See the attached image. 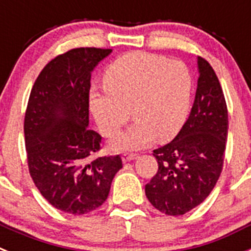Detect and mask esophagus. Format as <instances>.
<instances>
[{
  "label": "esophagus",
  "mask_w": 251,
  "mask_h": 251,
  "mask_svg": "<svg viewBox=\"0 0 251 251\" xmlns=\"http://www.w3.org/2000/svg\"><path fill=\"white\" fill-rule=\"evenodd\" d=\"M136 158L137 154H134V153H126V154H123V157H122V161H123L124 163H127V162L134 161Z\"/></svg>",
  "instance_id": "1"
}]
</instances>
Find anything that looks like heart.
<instances>
[{"label": "heart", "instance_id": "heart-1", "mask_svg": "<svg viewBox=\"0 0 251 251\" xmlns=\"http://www.w3.org/2000/svg\"><path fill=\"white\" fill-rule=\"evenodd\" d=\"M105 90H93L89 108L100 130L118 132L109 142L114 152L141 150L157 138L168 141L181 130L191 104L194 79L188 66L159 55L130 52L119 57L103 77Z\"/></svg>", "mask_w": 251, "mask_h": 251}]
</instances>
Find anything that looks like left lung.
Returning <instances> with one entry per match:
<instances>
[{
  "mask_svg": "<svg viewBox=\"0 0 251 251\" xmlns=\"http://www.w3.org/2000/svg\"><path fill=\"white\" fill-rule=\"evenodd\" d=\"M199 80L190 117L176 138L153 151L156 176L146 196L157 210L179 216L200 205L220 177L227 139V108L211 65L197 57Z\"/></svg>",
  "mask_w": 251,
  "mask_h": 251,
  "instance_id": "left-lung-1",
  "label": "left lung"
}]
</instances>
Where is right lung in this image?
<instances>
[{
  "instance_id": "add662e5",
  "label": "right lung",
  "mask_w": 251,
  "mask_h": 251,
  "mask_svg": "<svg viewBox=\"0 0 251 251\" xmlns=\"http://www.w3.org/2000/svg\"><path fill=\"white\" fill-rule=\"evenodd\" d=\"M110 49L79 48L52 59L35 81L25 114L26 152L34 183L51 205L84 215L109 195L119 156L88 162L101 137L89 129L92 73Z\"/></svg>"
}]
</instances>
